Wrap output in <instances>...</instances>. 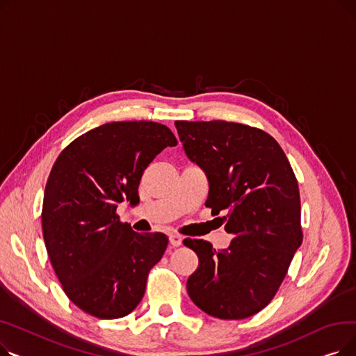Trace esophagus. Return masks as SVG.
<instances>
[{"mask_svg":"<svg viewBox=\"0 0 356 356\" xmlns=\"http://www.w3.org/2000/svg\"><path fill=\"white\" fill-rule=\"evenodd\" d=\"M168 241H170V244H172L173 247H180L183 238H181V235H179V234H172L170 236H168Z\"/></svg>","mask_w":356,"mask_h":356,"instance_id":"esophagus-1","label":"esophagus"}]
</instances>
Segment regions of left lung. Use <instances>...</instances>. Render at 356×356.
I'll use <instances>...</instances> for the list:
<instances>
[{
  "label": "left lung",
  "mask_w": 356,
  "mask_h": 356,
  "mask_svg": "<svg viewBox=\"0 0 356 356\" xmlns=\"http://www.w3.org/2000/svg\"><path fill=\"white\" fill-rule=\"evenodd\" d=\"M184 153L208 176L207 208L227 212V250L203 239L183 244L199 258L188 278L192 302L223 321L263 310L302 245L300 193L283 148L266 131L228 121H176Z\"/></svg>",
  "instance_id": "obj_1"
}]
</instances>
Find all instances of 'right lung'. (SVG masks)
I'll use <instances>...</instances> for the list:
<instances>
[{
    "label": "right lung",
    "mask_w": 356,
    "mask_h": 356,
    "mask_svg": "<svg viewBox=\"0 0 356 356\" xmlns=\"http://www.w3.org/2000/svg\"><path fill=\"white\" fill-rule=\"evenodd\" d=\"M176 144L170 128L159 122H108L72 141L54 161L44 189L43 238L66 296L88 314L120 319L141 302L168 239L134 232L117 208L140 202L147 165Z\"/></svg>",
    "instance_id": "obj_1"
}]
</instances>
